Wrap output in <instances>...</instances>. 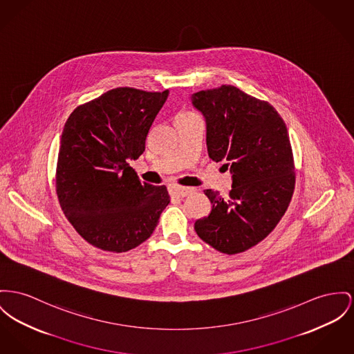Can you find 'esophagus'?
<instances>
[{
    "label": "esophagus",
    "mask_w": 354,
    "mask_h": 354,
    "mask_svg": "<svg viewBox=\"0 0 354 354\" xmlns=\"http://www.w3.org/2000/svg\"><path fill=\"white\" fill-rule=\"evenodd\" d=\"M194 189L188 188V187H178V185H173L170 188V193L177 196V197H187L190 193H193Z\"/></svg>",
    "instance_id": "esophagus-1"
}]
</instances>
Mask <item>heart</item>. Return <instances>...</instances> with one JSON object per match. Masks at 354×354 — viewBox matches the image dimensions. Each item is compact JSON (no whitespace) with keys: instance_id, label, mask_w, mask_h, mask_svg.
<instances>
[{"instance_id":"1","label":"heart","mask_w":354,"mask_h":354,"mask_svg":"<svg viewBox=\"0 0 354 354\" xmlns=\"http://www.w3.org/2000/svg\"><path fill=\"white\" fill-rule=\"evenodd\" d=\"M184 114H190V113H184Z\"/></svg>"}]
</instances>
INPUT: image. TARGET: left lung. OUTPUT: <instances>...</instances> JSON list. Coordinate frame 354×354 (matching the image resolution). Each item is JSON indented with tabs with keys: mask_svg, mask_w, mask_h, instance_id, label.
Here are the masks:
<instances>
[{
	"mask_svg": "<svg viewBox=\"0 0 354 354\" xmlns=\"http://www.w3.org/2000/svg\"><path fill=\"white\" fill-rule=\"evenodd\" d=\"M192 102L207 119L209 157L227 162L234 178L225 200L204 190L212 209L194 230L218 252L240 254L274 231L291 201L295 165L287 127L272 104L235 86L198 91Z\"/></svg>",
	"mask_w": 354,
	"mask_h": 354,
	"instance_id": "8db88e82",
	"label": "left lung"
}]
</instances>
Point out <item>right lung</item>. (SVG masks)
<instances>
[{
	"label": "right lung",
	"instance_id": "obj_1",
	"mask_svg": "<svg viewBox=\"0 0 354 354\" xmlns=\"http://www.w3.org/2000/svg\"><path fill=\"white\" fill-rule=\"evenodd\" d=\"M167 94L118 87L77 106L64 124L56 194L75 231L99 250L138 247L170 203L165 185L141 183L127 164L145 151Z\"/></svg>",
	"mask_w": 354,
	"mask_h": 354
}]
</instances>
